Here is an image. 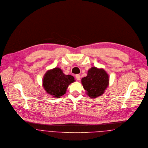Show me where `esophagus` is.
I'll list each match as a JSON object with an SVG mask.
<instances>
[{"mask_svg": "<svg viewBox=\"0 0 148 148\" xmlns=\"http://www.w3.org/2000/svg\"><path fill=\"white\" fill-rule=\"evenodd\" d=\"M75 77H76V79H77V80H80V75H79V74L76 75Z\"/></svg>", "mask_w": 148, "mask_h": 148, "instance_id": "esophagus-1", "label": "esophagus"}]
</instances>
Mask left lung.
Returning a JSON list of instances; mask_svg holds the SVG:
<instances>
[{
  "label": "left lung",
  "mask_w": 148,
  "mask_h": 148,
  "mask_svg": "<svg viewBox=\"0 0 148 148\" xmlns=\"http://www.w3.org/2000/svg\"><path fill=\"white\" fill-rule=\"evenodd\" d=\"M109 76L103 68L93 66L88 71L86 77L82 78V83L91 99L101 96L109 85Z\"/></svg>",
  "instance_id": "left-lung-1"
}]
</instances>
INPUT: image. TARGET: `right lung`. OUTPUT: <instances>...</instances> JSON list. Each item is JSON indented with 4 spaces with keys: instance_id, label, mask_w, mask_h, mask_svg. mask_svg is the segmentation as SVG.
<instances>
[{
    "instance_id": "obj_1",
    "label": "right lung",
    "mask_w": 148,
    "mask_h": 148,
    "mask_svg": "<svg viewBox=\"0 0 148 148\" xmlns=\"http://www.w3.org/2000/svg\"><path fill=\"white\" fill-rule=\"evenodd\" d=\"M75 81L73 76L66 75L60 68H55L45 73L42 86L48 94L54 97H60L66 93L68 85Z\"/></svg>"
}]
</instances>
